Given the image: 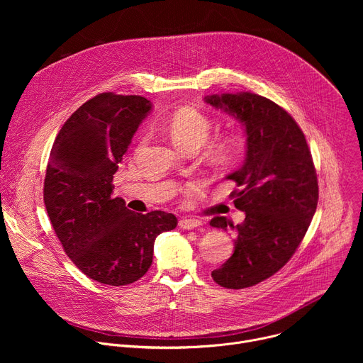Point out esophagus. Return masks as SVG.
<instances>
[{
    "mask_svg": "<svg viewBox=\"0 0 363 363\" xmlns=\"http://www.w3.org/2000/svg\"><path fill=\"white\" fill-rule=\"evenodd\" d=\"M178 224H179V227L184 228V230H194V228H196V227L201 225V221L192 220V218H182V220H179Z\"/></svg>",
    "mask_w": 363,
    "mask_h": 363,
    "instance_id": "34e87169",
    "label": "esophagus"
}]
</instances>
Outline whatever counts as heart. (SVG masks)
<instances>
[{
    "mask_svg": "<svg viewBox=\"0 0 363 363\" xmlns=\"http://www.w3.org/2000/svg\"><path fill=\"white\" fill-rule=\"evenodd\" d=\"M165 129L184 149L201 146L210 138L213 122L203 112L196 108L184 106L177 109L164 123ZM244 149V138L238 133H230L213 142L210 149V158L217 165L233 164Z\"/></svg>",
    "mask_w": 363,
    "mask_h": 363,
    "instance_id": "heart-1",
    "label": "heart"
}]
</instances>
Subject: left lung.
<instances>
[{"instance_id": "8db88e82", "label": "left lung", "mask_w": 363, "mask_h": 363, "mask_svg": "<svg viewBox=\"0 0 363 363\" xmlns=\"http://www.w3.org/2000/svg\"><path fill=\"white\" fill-rule=\"evenodd\" d=\"M245 128L247 155L227 177L245 220L235 227L214 217L211 227L235 228L233 255L211 276L225 289H245L276 274L296 252L319 201L318 175L304 133L274 101L254 93L205 97Z\"/></svg>"}]
</instances>
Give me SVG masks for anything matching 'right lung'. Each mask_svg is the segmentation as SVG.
Segmentation results:
<instances>
[{
    "label": "right lung",
    "mask_w": 363,
    "mask_h": 363,
    "mask_svg": "<svg viewBox=\"0 0 363 363\" xmlns=\"http://www.w3.org/2000/svg\"><path fill=\"white\" fill-rule=\"evenodd\" d=\"M142 96L100 93L66 121L44 178V205L66 254L87 277L126 286L149 270L153 244L174 230V214L133 213L113 198V175L149 113Z\"/></svg>",
    "instance_id": "right-lung-1"
}]
</instances>
